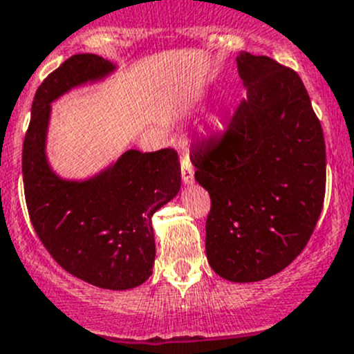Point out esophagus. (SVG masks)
<instances>
[{
  "mask_svg": "<svg viewBox=\"0 0 354 354\" xmlns=\"http://www.w3.org/2000/svg\"><path fill=\"white\" fill-rule=\"evenodd\" d=\"M194 174H195V169L194 166H192L190 159H188V156H183L181 157V178H183V183L185 185L194 183Z\"/></svg>",
  "mask_w": 354,
  "mask_h": 354,
  "instance_id": "1",
  "label": "esophagus"
}]
</instances>
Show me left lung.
Listing matches in <instances>:
<instances>
[{"mask_svg": "<svg viewBox=\"0 0 354 354\" xmlns=\"http://www.w3.org/2000/svg\"><path fill=\"white\" fill-rule=\"evenodd\" d=\"M236 65L246 99L223 138L192 151V164L210 195L209 266L223 279L255 283L308 243L326 195V142L296 71L250 53Z\"/></svg>", "mask_w": 354, "mask_h": 354, "instance_id": "left-lung-1", "label": "left lung"}]
</instances>
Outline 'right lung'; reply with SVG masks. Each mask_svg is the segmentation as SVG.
I'll return each instance as SVG.
<instances>
[{"label": "right lung", "instance_id": "obj_1", "mask_svg": "<svg viewBox=\"0 0 354 354\" xmlns=\"http://www.w3.org/2000/svg\"><path fill=\"white\" fill-rule=\"evenodd\" d=\"M116 65L91 53L71 56L35 92L24 142L28 216L39 240L71 276L97 288H137L156 259L152 216L178 195L181 171L173 149H130L84 180L63 178L48 159L53 102L108 78Z\"/></svg>", "mask_w": 354, "mask_h": 354}]
</instances>
